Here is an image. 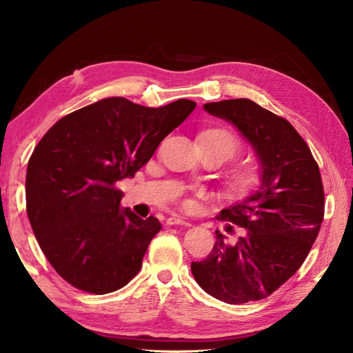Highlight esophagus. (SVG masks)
<instances>
[{
	"mask_svg": "<svg viewBox=\"0 0 353 353\" xmlns=\"http://www.w3.org/2000/svg\"><path fill=\"white\" fill-rule=\"evenodd\" d=\"M167 225H186V227H190V223L186 218H181L179 215H173V216L167 218Z\"/></svg>",
	"mask_w": 353,
	"mask_h": 353,
	"instance_id": "obj_1",
	"label": "esophagus"
}]
</instances>
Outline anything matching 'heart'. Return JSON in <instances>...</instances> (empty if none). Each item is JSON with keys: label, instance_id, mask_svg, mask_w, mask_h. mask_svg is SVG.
Listing matches in <instances>:
<instances>
[{"label": "heart", "instance_id": "obj_1", "mask_svg": "<svg viewBox=\"0 0 353 353\" xmlns=\"http://www.w3.org/2000/svg\"><path fill=\"white\" fill-rule=\"evenodd\" d=\"M202 139L214 143L219 150H223L227 160L232 159L240 150V142L231 132L225 129H210L201 134ZM260 174L254 168H240L227 179V186L234 193H247L259 185Z\"/></svg>", "mask_w": 353, "mask_h": 353}]
</instances>
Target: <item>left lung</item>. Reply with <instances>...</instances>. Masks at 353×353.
Here are the masks:
<instances>
[{
  "label": "left lung",
  "instance_id": "left-lung-1",
  "mask_svg": "<svg viewBox=\"0 0 353 353\" xmlns=\"http://www.w3.org/2000/svg\"><path fill=\"white\" fill-rule=\"evenodd\" d=\"M203 109L237 128L260 164L254 193L219 214L245 228L231 244L215 231V245L192 262L201 288L227 304L259 301L301 268L324 216L319 165L294 126L249 99L206 103Z\"/></svg>",
  "mask_w": 353,
  "mask_h": 353
}]
</instances>
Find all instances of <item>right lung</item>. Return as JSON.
I'll return each instance as SVG.
<instances>
[{"instance_id":"right-lung-1","label":"right lung","mask_w":353,"mask_h":353,"mask_svg":"<svg viewBox=\"0 0 353 353\" xmlns=\"http://www.w3.org/2000/svg\"><path fill=\"white\" fill-rule=\"evenodd\" d=\"M196 103L145 108L108 97L63 116L37 143L26 174V208L49 263L75 288L121 290L161 230L121 208L117 181L134 177Z\"/></svg>"}]
</instances>
